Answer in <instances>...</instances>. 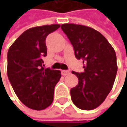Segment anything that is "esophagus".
I'll use <instances>...</instances> for the list:
<instances>
[{"label":"esophagus","instance_id":"34e87169","mask_svg":"<svg viewBox=\"0 0 127 127\" xmlns=\"http://www.w3.org/2000/svg\"><path fill=\"white\" fill-rule=\"evenodd\" d=\"M61 74H62V76H67V75L70 74V72L67 71V70H62L61 71Z\"/></svg>","mask_w":127,"mask_h":127}]
</instances>
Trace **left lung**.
I'll list each match as a JSON object with an SVG mask.
<instances>
[{
    "mask_svg": "<svg viewBox=\"0 0 127 127\" xmlns=\"http://www.w3.org/2000/svg\"><path fill=\"white\" fill-rule=\"evenodd\" d=\"M61 27L73 46L76 58L83 63V73L72 71L78 83L71 89V100L81 110H93L104 102L114 85L117 72L115 51L107 39L91 27L71 23Z\"/></svg>",
    "mask_w": 127,
    "mask_h": 127,
    "instance_id": "left-lung-1",
    "label": "left lung"
}]
</instances>
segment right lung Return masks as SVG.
Masks as SVG:
<instances>
[{"mask_svg":"<svg viewBox=\"0 0 127 127\" xmlns=\"http://www.w3.org/2000/svg\"><path fill=\"white\" fill-rule=\"evenodd\" d=\"M59 25H44L24 32L7 52L8 79L17 97L27 107L46 109L54 100V88L61 78V71L44 68L46 56L45 40Z\"/></svg>","mask_w":127,"mask_h":127,"instance_id":"right-lung-1","label":"right lung"}]
</instances>
